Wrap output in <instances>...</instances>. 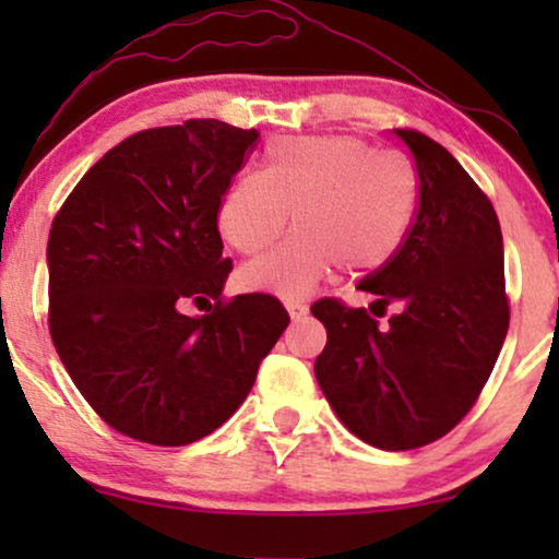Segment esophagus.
<instances>
[{"mask_svg": "<svg viewBox=\"0 0 559 559\" xmlns=\"http://www.w3.org/2000/svg\"><path fill=\"white\" fill-rule=\"evenodd\" d=\"M286 310H288V316H292V320H301L307 316V305H305V301H297V299H288Z\"/></svg>", "mask_w": 559, "mask_h": 559, "instance_id": "esophagus-1", "label": "esophagus"}]
</instances>
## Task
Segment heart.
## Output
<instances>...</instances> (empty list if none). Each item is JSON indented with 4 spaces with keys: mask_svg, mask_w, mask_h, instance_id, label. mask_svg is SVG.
Listing matches in <instances>:
<instances>
[{
    "mask_svg": "<svg viewBox=\"0 0 559 559\" xmlns=\"http://www.w3.org/2000/svg\"><path fill=\"white\" fill-rule=\"evenodd\" d=\"M418 204V173L396 150H370L346 133L278 136L260 170L243 173L217 204V230L254 258L278 241L288 213L297 234L239 271L247 292L297 299L333 271L365 275L394 258Z\"/></svg>",
    "mask_w": 559,
    "mask_h": 559,
    "instance_id": "obj_1",
    "label": "heart"
}]
</instances>
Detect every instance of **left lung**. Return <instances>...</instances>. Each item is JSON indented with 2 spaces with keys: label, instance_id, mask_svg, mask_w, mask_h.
Instances as JSON below:
<instances>
[{
  "label": "left lung",
  "instance_id": "1",
  "mask_svg": "<svg viewBox=\"0 0 559 559\" xmlns=\"http://www.w3.org/2000/svg\"><path fill=\"white\" fill-rule=\"evenodd\" d=\"M413 152L418 210L386 265L357 284L370 307L318 299L329 342L316 378L357 439L404 452L441 439L471 413L510 325L499 217L441 144L394 128ZM389 306L397 312L377 323Z\"/></svg>",
  "mask_w": 559,
  "mask_h": 559
}]
</instances>
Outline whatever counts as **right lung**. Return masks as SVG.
<instances>
[{"mask_svg":"<svg viewBox=\"0 0 559 559\" xmlns=\"http://www.w3.org/2000/svg\"><path fill=\"white\" fill-rule=\"evenodd\" d=\"M258 131L213 118L139 131L70 191L49 230V333L107 426L155 447L221 428L288 325L271 294L223 297L217 204ZM183 300L209 316L189 319Z\"/></svg>","mask_w":559,"mask_h":559,"instance_id":"add662e5","label":"right lung"}]
</instances>
